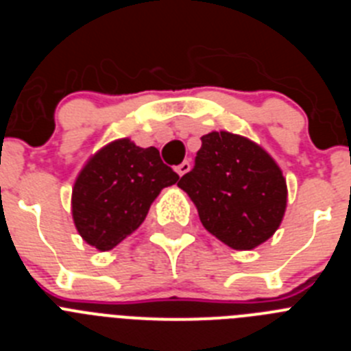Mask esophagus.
<instances>
[{
	"label": "esophagus",
	"instance_id": "obj_1",
	"mask_svg": "<svg viewBox=\"0 0 351 351\" xmlns=\"http://www.w3.org/2000/svg\"><path fill=\"white\" fill-rule=\"evenodd\" d=\"M190 170H191V163H190V161H182L181 165L178 167V173H179V176H181V178H182V176H184V173L190 172Z\"/></svg>",
	"mask_w": 351,
	"mask_h": 351
}]
</instances>
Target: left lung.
<instances>
[{"label": "left lung", "instance_id": "8db88e82", "mask_svg": "<svg viewBox=\"0 0 351 351\" xmlns=\"http://www.w3.org/2000/svg\"><path fill=\"white\" fill-rule=\"evenodd\" d=\"M178 186L204 228L232 250L246 251L274 235L287 210V179L256 142L230 132L202 137L195 167Z\"/></svg>", "mask_w": 351, "mask_h": 351}]
</instances>
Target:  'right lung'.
Returning <instances> with one entry per match:
<instances>
[{
    "instance_id": "right-lung-1",
    "label": "right lung",
    "mask_w": 351,
    "mask_h": 351,
    "mask_svg": "<svg viewBox=\"0 0 351 351\" xmlns=\"http://www.w3.org/2000/svg\"><path fill=\"white\" fill-rule=\"evenodd\" d=\"M179 176L156 147L117 138L96 151L71 190V216L80 237L98 251L116 247L137 230L154 198Z\"/></svg>"
}]
</instances>
